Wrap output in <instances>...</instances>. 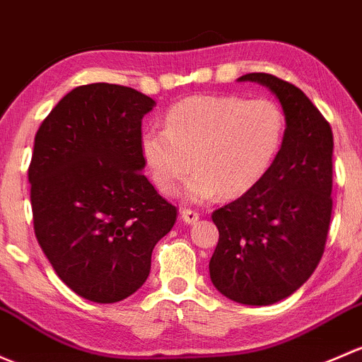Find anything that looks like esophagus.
I'll use <instances>...</instances> for the list:
<instances>
[{
	"instance_id": "34e87169",
	"label": "esophagus",
	"mask_w": 362,
	"mask_h": 362,
	"mask_svg": "<svg viewBox=\"0 0 362 362\" xmlns=\"http://www.w3.org/2000/svg\"><path fill=\"white\" fill-rule=\"evenodd\" d=\"M200 214L197 211H192V209H182L181 211V219L186 223V225H193V223L199 221Z\"/></svg>"
}]
</instances>
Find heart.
<instances>
[{"instance_id":"obj_1","label":"heart","mask_w":362,"mask_h":362,"mask_svg":"<svg viewBox=\"0 0 362 362\" xmlns=\"http://www.w3.org/2000/svg\"><path fill=\"white\" fill-rule=\"evenodd\" d=\"M284 115L267 99L235 94H202L177 100L167 110L165 129L141 134V155L155 186L173 195L182 189L192 204L223 193L240 197L267 176L284 141Z\"/></svg>"}]
</instances>
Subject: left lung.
<instances>
[{
    "instance_id": "left-lung-1",
    "label": "left lung",
    "mask_w": 362,
    "mask_h": 362,
    "mask_svg": "<svg viewBox=\"0 0 362 362\" xmlns=\"http://www.w3.org/2000/svg\"><path fill=\"white\" fill-rule=\"evenodd\" d=\"M238 81L263 85L279 99L284 141L255 188L212 212L219 240L209 274L223 296L264 307L291 296L322 258L333 209V132L288 81L267 73Z\"/></svg>"
}]
</instances>
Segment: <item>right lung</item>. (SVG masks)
Returning a JSON list of instances; mask_svg holds the SVG:
<instances>
[{"instance_id":"obj_1","label":"right lung","mask_w":362,"mask_h":362,"mask_svg":"<svg viewBox=\"0 0 362 362\" xmlns=\"http://www.w3.org/2000/svg\"><path fill=\"white\" fill-rule=\"evenodd\" d=\"M155 104L130 87L83 85L36 132L28 173L36 238L59 279L88 301L136 293L176 223V207L143 174L141 122Z\"/></svg>"}]
</instances>
